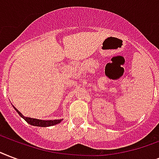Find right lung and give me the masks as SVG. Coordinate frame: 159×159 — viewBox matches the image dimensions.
Here are the masks:
<instances>
[{"label": "right lung", "mask_w": 159, "mask_h": 159, "mask_svg": "<svg viewBox=\"0 0 159 159\" xmlns=\"http://www.w3.org/2000/svg\"><path fill=\"white\" fill-rule=\"evenodd\" d=\"M16 111L18 112V114L20 115V117L26 120V122L33 126H37V127H50V126H53L60 123L61 122V119L60 120H39V119H35V118H31V117H24L21 113H20L17 109L15 108Z\"/></svg>", "instance_id": "add662e5"}]
</instances>
